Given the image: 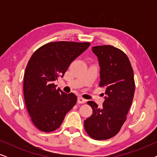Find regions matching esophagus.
<instances>
[{
	"instance_id": "1",
	"label": "esophagus",
	"mask_w": 157,
	"mask_h": 157,
	"mask_svg": "<svg viewBox=\"0 0 157 157\" xmlns=\"http://www.w3.org/2000/svg\"><path fill=\"white\" fill-rule=\"evenodd\" d=\"M77 102H78V104H84V103L86 102V100L82 97H78Z\"/></svg>"
}]
</instances>
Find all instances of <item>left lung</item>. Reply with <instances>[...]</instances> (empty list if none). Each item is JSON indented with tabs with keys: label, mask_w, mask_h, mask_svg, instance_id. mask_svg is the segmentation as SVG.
I'll list each match as a JSON object with an SVG mask.
<instances>
[{
	"label": "left lung",
	"mask_w": 157,
	"mask_h": 157,
	"mask_svg": "<svg viewBox=\"0 0 157 157\" xmlns=\"http://www.w3.org/2000/svg\"><path fill=\"white\" fill-rule=\"evenodd\" d=\"M100 67L101 87L106 88L103 107L89 101L93 113L84 121L86 132L96 140L118 134L126 119L135 91L134 72L127 56L114 46L92 47Z\"/></svg>",
	"instance_id": "left-lung-1"
}]
</instances>
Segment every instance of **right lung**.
Segmentation results:
<instances>
[{
	"label": "right lung",
	"mask_w": 157,
	"mask_h": 157,
	"mask_svg": "<svg viewBox=\"0 0 157 157\" xmlns=\"http://www.w3.org/2000/svg\"><path fill=\"white\" fill-rule=\"evenodd\" d=\"M89 46L90 43L51 42L30 59L23 81L25 104L34 125L42 132L57 129L76 104V96L56 89L54 81L63 78L71 63Z\"/></svg>",
	"instance_id": "1"
}]
</instances>
